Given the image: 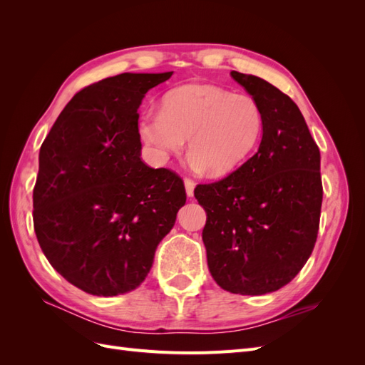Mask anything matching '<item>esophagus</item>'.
<instances>
[{
    "instance_id": "obj_1",
    "label": "esophagus",
    "mask_w": 365,
    "mask_h": 365,
    "mask_svg": "<svg viewBox=\"0 0 365 365\" xmlns=\"http://www.w3.org/2000/svg\"><path fill=\"white\" fill-rule=\"evenodd\" d=\"M184 185H185V193L187 196H193V192H195V181L192 178H185L184 180Z\"/></svg>"
}]
</instances>
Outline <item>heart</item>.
Here are the masks:
<instances>
[{
    "label": "heart",
    "instance_id": "heart-1",
    "mask_svg": "<svg viewBox=\"0 0 365 365\" xmlns=\"http://www.w3.org/2000/svg\"><path fill=\"white\" fill-rule=\"evenodd\" d=\"M263 123V111L254 97L213 85H187L164 97L161 113L143 115L138 130L161 155L181 152L189 138L195 168L222 175L257 146Z\"/></svg>",
    "mask_w": 365,
    "mask_h": 365
}]
</instances>
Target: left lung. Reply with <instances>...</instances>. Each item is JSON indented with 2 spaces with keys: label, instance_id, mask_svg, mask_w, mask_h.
<instances>
[{
  "label": "left lung",
  "instance_id": "8db88e82",
  "mask_svg": "<svg viewBox=\"0 0 365 365\" xmlns=\"http://www.w3.org/2000/svg\"><path fill=\"white\" fill-rule=\"evenodd\" d=\"M231 77L262 108L260 146L225 178L197 184L195 197L207 213L202 240L215 282L231 294L263 295L288 284L315 247L319 149L289 96L257 76Z\"/></svg>",
  "mask_w": 365,
  "mask_h": 365
}]
</instances>
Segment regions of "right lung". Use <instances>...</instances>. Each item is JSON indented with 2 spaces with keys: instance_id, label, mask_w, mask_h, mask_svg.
<instances>
[{
  "instance_id": "obj_1",
  "label": "right lung",
  "mask_w": 365,
  "mask_h": 365,
  "mask_svg": "<svg viewBox=\"0 0 365 365\" xmlns=\"http://www.w3.org/2000/svg\"><path fill=\"white\" fill-rule=\"evenodd\" d=\"M170 76L123 73L85 86L41 146L35 233L51 267L88 294L138 288L185 204L178 173L140 158L137 109Z\"/></svg>"
}]
</instances>
